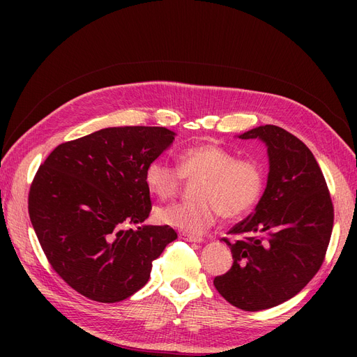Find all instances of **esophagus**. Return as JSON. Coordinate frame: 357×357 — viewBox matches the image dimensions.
Instances as JSON below:
<instances>
[{
  "label": "esophagus",
  "instance_id": "1",
  "mask_svg": "<svg viewBox=\"0 0 357 357\" xmlns=\"http://www.w3.org/2000/svg\"><path fill=\"white\" fill-rule=\"evenodd\" d=\"M180 238L190 241V243H202V236L201 235H193V234H185L181 232L180 234Z\"/></svg>",
  "mask_w": 357,
  "mask_h": 357
}]
</instances>
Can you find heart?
Wrapping results in <instances>:
<instances>
[{
  "label": "heart",
  "instance_id": "obj_1",
  "mask_svg": "<svg viewBox=\"0 0 357 357\" xmlns=\"http://www.w3.org/2000/svg\"><path fill=\"white\" fill-rule=\"evenodd\" d=\"M178 169L167 162L150 160L144 169L146 186L159 199L177 193L181 177L199 178L190 202L172 204L156 210V220L185 232H202L222 214L241 218L261 199L265 188L264 167L255 159H238L213 143L188 147L177 155Z\"/></svg>",
  "mask_w": 357,
  "mask_h": 357
}]
</instances>
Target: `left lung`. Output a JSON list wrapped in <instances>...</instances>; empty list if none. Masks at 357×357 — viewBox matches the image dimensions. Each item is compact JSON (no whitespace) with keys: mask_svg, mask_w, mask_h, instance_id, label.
<instances>
[{"mask_svg":"<svg viewBox=\"0 0 357 357\" xmlns=\"http://www.w3.org/2000/svg\"><path fill=\"white\" fill-rule=\"evenodd\" d=\"M268 149L269 172L255 213L229 231L234 264L214 287L234 307L261 311L283 304L317 274L329 245L333 205L311 150L275 125L250 129Z\"/></svg>","mask_w":357,"mask_h":357,"instance_id":"1","label":"left lung"}]
</instances>
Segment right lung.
<instances>
[{
  "label": "right lung",
  "instance_id": "1",
  "mask_svg": "<svg viewBox=\"0 0 357 357\" xmlns=\"http://www.w3.org/2000/svg\"><path fill=\"white\" fill-rule=\"evenodd\" d=\"M174 137L160 126L105 128L59 144L38 168L28 197L32 228L80 295L105 304L134 295L177 238L167 225H143L152 210L144 169ZM126 222L142 226L123 230Z\"/></svg>",
  "mask_w": 357,
  "mask_h": 357
}]
</instances>
